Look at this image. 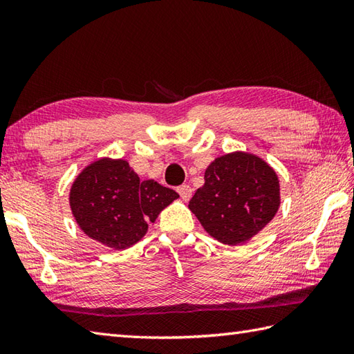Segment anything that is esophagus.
Returning <instances> with one entry per match:
<instances>
[{
    "instance_id": "obj_1",
    "label": "esophagus",
    "mask_w": 354,
    "mask_h": 354,
    "mask_svg": "<svg viewBox=\"0 0 354 354\" xmlns=\"http://www.w3.org/2000/svg\"><path fill=\"white\" fill-rule=\"evenodd\" d=\"M178 193H179V195H181L183 201H189L192 198V187L190 185L178 187Z\"/></svg>"
}]
</instances>
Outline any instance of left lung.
<instances>
[{
	"instance_id": "1",
	"label": "left lung",
	"mask_w": 354,
	"mask_h": 354,
	"mask_svg": "<svg viewBox=\"0 0 354 354\" xmlns=\"http://www.w3.org/2000/svg\"><path fill=\"white\" fill-rule=\"evenodd\" d=\"M279 205L278 173L258 155L238 150L209 164L189 209L212 238L238 245L266 228Z\"/></svg>"
}]
</instances>
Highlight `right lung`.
<instances>
[{
    "label": "right lung",
    "instance_id": "add662e5",
    "mask_svg": "<svg viewBox=\"0 0 354 354\" xmlns=\"http://www.w3.org/2000/svg\"><path fill=\"white\" fill-rule=\"evenodd\" d=\"M179 195L155 179L141 181L126 159L100 158L72 183L68 204L84 234L113 250L141 241L158 214Z\"/></svg>",
    "mask_w": 354,
    "mask_h": 354
}]
</instances>
